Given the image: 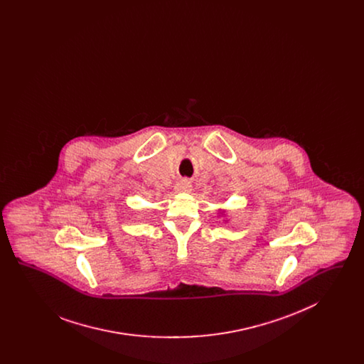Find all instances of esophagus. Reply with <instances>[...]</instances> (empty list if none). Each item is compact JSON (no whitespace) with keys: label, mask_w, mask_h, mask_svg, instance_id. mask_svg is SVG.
Returning a JSON list of instances; mask_svg holds the SVG:
<instances>
[{"label":"esophagus","mask_w":364,"mask_h":364,"mask_svg":"<svg viewBox=\"0 0 364 364\" xmlns=\"http://www.w3.org/2000/svg\"><path fill=\"white\" fill-rule=\"evenodd\" d=\"M191 187L192 186H191L188 180H180V181H177L174 190L177 191V192H190Z\"/></svg>","instance_id":"obj_1"}]
</instances>
